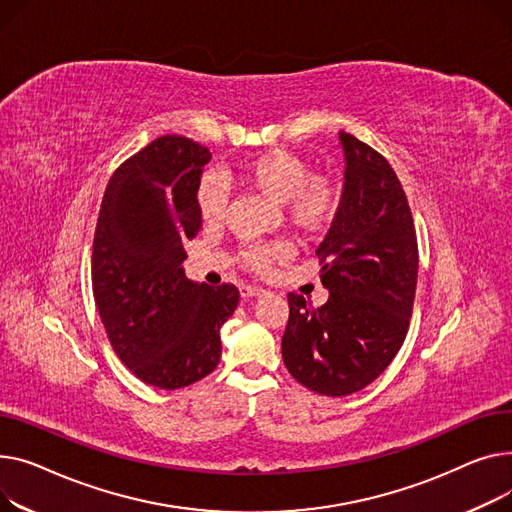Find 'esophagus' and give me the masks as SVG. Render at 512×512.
<instances>
[{"mask_svg": "<svg viewBox=\"0 0 512 512\" xmlns=\"http://www.w3.org/2000/svg\"><path fill=\"white\" fill-rule=\"evenodd\" d=\"M239 291H242V295H244V297H260V295H266V293H268L266 289L256 287V285H244V287L239 289Z\"/></svg>", "mask_w": 512, "mask_h": 512, "instance_id": "1", "label": "esophagus"}]
</instances>
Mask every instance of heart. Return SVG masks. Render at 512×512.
Segmentation results:
<instances>
[{
  "label": "heart",
  "mask_w": 512,
  "mask_h": 512,
  "mask_svg": "<svg viewBox=\"0 0 512 512\" xmlns=\"http://www.w3.org/2000/svg\"><path fill=\"white\" fill-rule=\"evenodd\" d=\"M239 179L260 194L283 202L287 219L306 233L322 231L337 215L339 198L333 184L324 177H308V165L285 150H268L239 167ZM227 186L217 173H204L196 188L198 210L206 223H219L227 208ZM289 244L250 242L239 250V258L256 273H268L277 260L287 258Z\"/></svg>",
  "instance_id": "heart-1"
}]
</instances>
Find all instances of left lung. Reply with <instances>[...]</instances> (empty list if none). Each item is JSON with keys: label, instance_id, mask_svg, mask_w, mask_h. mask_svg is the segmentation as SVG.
I'll use <instances>...</instances> for the list:
<instances>
[{"label": "left lung", "instance_id": "1", "mask_svg": "<svg viewBox=\"0 0 512 512\" xmlns=\"http://www.w3.org/2000/svg\"><path fill=\"white\" fill-rule=\"evenodd\" d=\"M345 188L333 227L316 250L328 302L289 293L281 341L289 374L326 397L374 382L399 353L413 312L417 235L397 173L372 146L339 134Z\"/></svg>", "mask_w": 512, "mask_h": 512}]
</instances>
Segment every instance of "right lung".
I'll return each instance as SVG.
<instances>
[{"instance_id": "right-lung-1", "label": "right lung", "mask_w": 512, "mask_h": 512, "mask_svg": "<svg viewBox=\"0 0 512 512\" xmlns=\"http://www.w3.org/2000/svg\"><path fill=\"white\" fill-rule=\"evenodd\" d=\"M202 144L167 134L119 165L101 202L93 260L95 302L124 366L163 390L190 386L221 359V326L239 291L184 275L186 239L202 227L196 202Z\"/></svg>"}]
</instances>
